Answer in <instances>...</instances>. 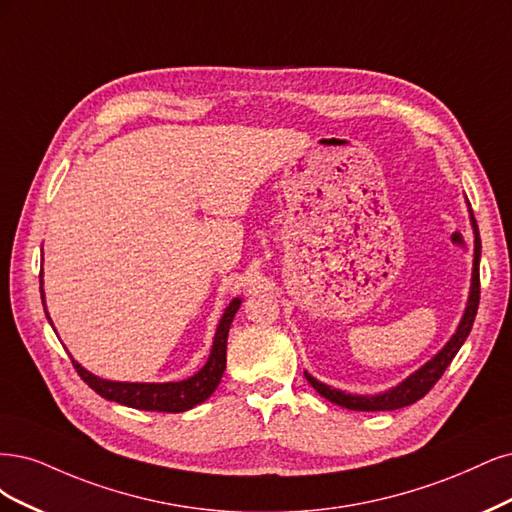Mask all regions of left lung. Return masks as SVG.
<instances>
[{"instance_id":"8db88e82","label":"left lung","mask_w":512,"mask_h":512,"mask_svg":"<svg viewBox=\"0 0 512 512\" xmlns=\"http://www.w3.org/2000/svg\"><path fill=\"white\" fill-rule=\"evenodd\" d=\"M470 206V204H468ZM470 212V223L474 229V263H472V285H470V295H468V306L464 310V317H461L455 334L451 336V340L442 346V349L423 364L417 372H412L408 378L400 385L391 387L389 391H383L378 395H355V393H344L340 389H332L325 383H319L315 376L304 372L306 381L315 387L325 400L334 402L342 408H349V410H398L404 406L415 404L417 400H421L423 395L430 391L436 383L438 378L444 374V370L449 368V364L453 361V357L457 355V351L461 349V344L466 342L474 317H476V310H478V300H481V278H478V263H481V236H478V225L472 210Z\"/></svg>"}]
</instances>
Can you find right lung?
Listing matches in <instances>:
<instances>
[{
  "mask_svg": "<svg viewBox=\"0 0 512 512\" xmlns=\"http://www.w3.org/2000/svg\"><path fill=\"white\" fill-rule=\"evenodd\" d=\"M40 291H42V272H40ZM42 302H44V291H42ZM240 304H242L240 298H234L232 302H229V306L225 308L223 317L217 325V332H214L208 361L200 372H195L193 376L185 378V381H178V383H119V381H106V378L91 374L74 359H72V364H74L76 372L80 374L82 381H85L95 393H100L102 398H106L110 402H119L123 406L140 408V410L185 412L197 404L206 402L214 393V389H217V385L221 383V376H223L225 364H227L229 325H232ZM46 319L53 325L51 317H48V312H46Z\"/></svg>",
  "mask_w": 512,
  "mask_h": 512,
  "instance_id": "1",
  "label": "right lung"
}]
</instances>
